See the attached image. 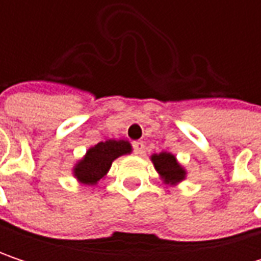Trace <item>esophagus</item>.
Returning a JSON list of instances; mask_svg holds the SVG:
<instances>
[{
    "instance_id": "esophagus-1",
    "label": "esophagus",
    "mask_w": 261,
    "mask_h": 261,
    "mask_svg": "<svg viewBox=\"0 0 261 261\" xmlns=\"http://www.w3.org/2000/svg\"><path fill=\"white\" fill-rule=\"evenodd\" d=\"M143 149H145V145L142 143V142H133V151L136 152V154H142L143 152Z\"/></svg>"
}]
</instances>
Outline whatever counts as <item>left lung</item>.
<instances>
[{
  "instance_id": "1",
  "label": "left lung",
  "mask_w": 261,
  "mask_h": 261,
  "mask_svg": "<svg viewBox=\"0 0 261 261\" xmlns=\"http://www.w3.org/2000/svg\"><path fill=\"white\" fill-rule=\"evenodd\" d=\"M155 169L169 182H178L184 178V169L177 163L175 157L169 152H162L152 155Z\"/></svg>"
}]
</instances>
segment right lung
Wrapping results in <instances>:
<instances>
[{"instance_id": "1", "label": "right lung", "mask_w": 261, "mask_h": 261, "mask_svg": "<svg viewBox=\"0 0 261 261\" xmlns=\"http://www.w3.org/2000/svg\"><path fill=\"white\" fill-rule=\"evenodd\" d=\"M130 151V143L125 140L99 142L87 151L86 157L75 166L74 174L84 184H96V181H99L110 169L115 159Z\"/></svg>"}]
</instances>
